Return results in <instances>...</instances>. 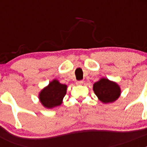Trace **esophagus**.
I'll return each instance as SVG.
<instances>
[{
  "label": "esophagus",
  "instance_id": "esophagus-1",
  "mask_svg": "<svg viewBox=\"0 0 147 147\" xmlns=\"http://www.w3.org/2000/svg\"><path fill=\"white\" fill-rule=\"evenodd\" d=\"M83 80H79V81H76V85H82V84H83Z\"/></svg>",
  "mask_w": 147,
  "mask_h": 147
}]
</instances>
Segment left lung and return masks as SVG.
I'll list each match as a JSON object with an SVG mask.
<instances>
[{
    "label": "left lung",
    "mask_w": 147,
    "mask_h": 147,
    "mask_svg": "<svg viewBox=\"0 0 147 147\" xmlns=\"http://www.w3.org/2000/svg\"><path fill=\"white\" fill-rule=\"evenodd\" d=\"M93 91L101 102H113L120 96L121 90L116 83L107 79H102L93 85Z\"/></svg>",
    "instance_id": "obj_1"
}]
</instances>
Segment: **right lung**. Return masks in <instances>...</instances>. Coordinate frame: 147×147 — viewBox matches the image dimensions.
<instances>
[{
  "label": "right lung",
  "instance_id": "add662e5",
  "mask_svg": "<svg viewBox=\"0 0 147 147\" xmlns=\"http://www.w3.org/2000/svg\"><path fill=\"white\" fill-rule=\"evenodd\" d=\"M67 86L60 84L57 80L49 83L40 93V100L44 107L52 108L61 105L66 94Z\"/></svg>",
  "mask_w": 147,
  "mask_h": 147
}]
</instances>
